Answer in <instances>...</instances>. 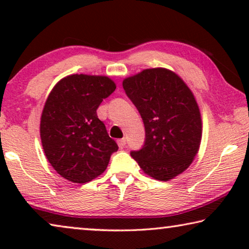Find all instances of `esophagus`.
Listing matches in <instances>:
<instances>
[{
    "label": "esophagus",
    "mask_w": 249,
    "mask_h": 249,
    "mask_svg": "<svg viewBox=\"0 0 249 249\" xmlns=\"http://www.w3.org/2000/svg\"><path fill=\"white\" fill-rule=\"evenodd\" d=\"M125 144H127V139H125V138L119 139V141H118V145H119V147H120V148H124Z\"/></svg>",
    "instance_id": "obj_1"
}]
</instances>
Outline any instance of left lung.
Instances as JSON below:
<instances>
[{"label":"left lung","mask_w":249,"mask_h":249,"mask_svg":"<svg viewBox=\"0 0 249 249\" xmlns=\"http://www.w3.org/2000/svg\"><path fill=\"white\" fill-rule=\"evenodd\" d=\"M145 125V142L130 155L145 173L166 181L185 171L198 152L202 120L195 97L172 71L146 69L122 83Z\"/></svg>","instance_id":"1"}]
</instances>
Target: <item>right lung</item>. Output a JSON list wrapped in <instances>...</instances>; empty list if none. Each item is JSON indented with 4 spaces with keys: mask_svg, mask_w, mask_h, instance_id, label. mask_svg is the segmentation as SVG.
<instances>
[{
    "mask_svg": "<svg viewBox=\"0 0 249 249\" xmlns=\"http://www.w3.org/2000/svg\"><path fill=\"white\" fill-rule=\"evenodd\" d=\"M114 90L115 84L107 77L71 74L47 97L40 118L43 148L54 170L69 181H91L118 151L96 113Z\"/></svg>",
    "mask_w": 249,
    "mask_h": 249,
    "instance_id": "add662e5",
    "label": "right lung"
}]
</instances>
